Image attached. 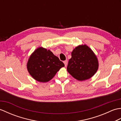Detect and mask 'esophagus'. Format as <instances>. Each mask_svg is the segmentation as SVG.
Returning a JSON list of instances; mask_svg holds the SVG:
<instances>
[{
    "mask_svg": "<svg viewBox=\"0 0 121 121\" xmlns=\"http://www.w3.org/2000/svg\"><path fill=\"white\" fill-rule=\"evenodd\" d=\"M64 63H65V66H67L68 65V60H65L64 61Z\"/></svg>",
    "mask_w": 121,
    "mask_h": 121,
    "instance_id": "1",
    "label": "esophagus"
}]
</instances>
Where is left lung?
I'll list each match as a JSON object with an SVG mask.
<instances>
[{"instance_id": "obj_1", "label": "left lung", "mask_w": 121, "mask_h": 121, "mask_svg": "<svg viewBox=\"0 0 121 121\" xmlns=\"http://www.w3.org/2000/svg\"><path fill=\"white\" fill-rule=\"evenodd\" d=\"M69 60L67 71L78 81L88 79L98 68V60L94 53L86 45L78 46L73 50Z\"/></svg>"}]
</instances>
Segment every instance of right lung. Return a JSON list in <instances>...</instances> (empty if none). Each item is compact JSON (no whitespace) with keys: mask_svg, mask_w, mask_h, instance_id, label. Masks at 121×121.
I'll return each mask as SVG.
<instances>
[{"mask_svg":"<svg viewBox=\"0 0 121 121\" xmlns=\"http://www.w3.org/2000/svg\"><path fill=\"white\" fill-rule=\"evenodd\" d=\"M65 66L63 62L49 50L39 47L30 56L27 64L30 75L40 82L52 79L60 69Z\"/></svg>","mask_w":121,"mask_h":121,"instance_id":"right-lung-1","label":"right lung"}]
</instances>
